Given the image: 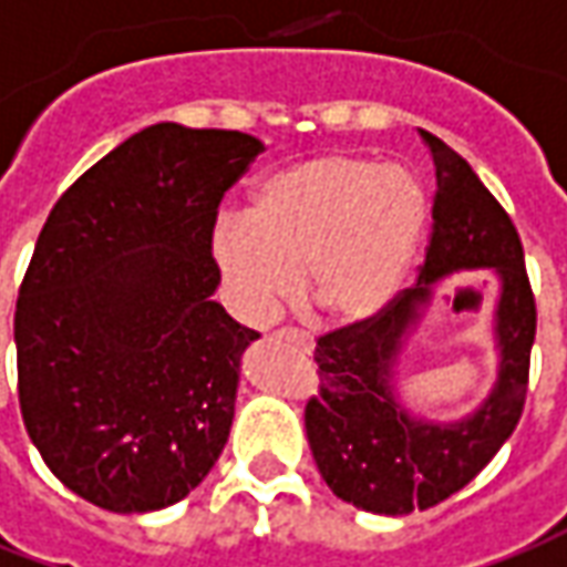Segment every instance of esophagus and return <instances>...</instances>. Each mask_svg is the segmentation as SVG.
<instances>
[{"label":"esophagus","mask_w":567,"mask_h":567,"mask_svg":"<svg viewBox=\"0 0 567 567\" xmlns=\"http://www.w3.org/2000/svg\"><path fill=\"white\" fill-rule=\"evenodd\" d=\"M276 338L291 340V343H297L303 352H312V347H316L310 334H307V331H297V328H279V331H276Z\"/></svg>","instance_id":"1"}]
</instances>
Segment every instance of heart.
<instances>
[{"mask_svg": "<svg viewBox=\"0 0 567 567\" xmlns=\"http://www.w3.org/2000/svg\"><path fill=\"white\" fill-rule=\"evenodd\" d=\"M426 196L414 174L355 153H322L257 181L248 217H224L212 260L248 322L303 291L331 322L390 307L421 239Z\"/></svg>", "mask_w": 567, "mask_h": 567, "instance_id": "heart-1", "label": "heart"}]
</instances>
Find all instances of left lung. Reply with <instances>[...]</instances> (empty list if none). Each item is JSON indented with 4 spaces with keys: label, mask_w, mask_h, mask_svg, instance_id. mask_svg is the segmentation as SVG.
Masks as SVG:
<instances>
[{
    "label": "left lung",
    "mask_w": 567,
    "mask_h": 567,
    "mask_svg": "<svg viewBox=\"0 0 567 567\" xmlns=\"http://www.w3.org/2000/svg\"><path fill=\"white\" fill-rule=\"evenodd\" d=\"M435 165L433 236L421 276L386 310L316 343L319 393L307 402V439L328 488L380 516L442 504L470 485L516 430L537 331L525 255L513 220L470 162L435 134L421 132ZM494 269L502 279L495 311L498 380L489 399L451 424L423 422L394 395V362L406 334L451 271Z\"/></svg>",
    "instance_id": "obj_1"
}]
</instances>
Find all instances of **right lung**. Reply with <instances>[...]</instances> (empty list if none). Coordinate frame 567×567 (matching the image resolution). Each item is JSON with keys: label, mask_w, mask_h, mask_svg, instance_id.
Listing matches in <instances>:
<instances>
[{"label": "right lung", "mask_w": 567, "mask_h": 567, "mask_svg": "<svg viewBox=\"0 0 567 567\" xmlns=\"http://www.w3.org/2000/svg\"><path fill=\"white\" fill-rule=\"evenodd\" d=\"M264 153L159 122L51 208L18 295L23 426L66 488L110 513L184 501L227 445L260 334L217 303V205Z\"/></svg>", "instance_id": "right-lung-1"}]
</instances>
